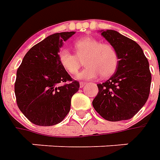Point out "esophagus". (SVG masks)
<instances>
[{
	"label": "esophagus",
	"instance_id": "obj_1",
	"mask_svg": "<svg viewBox=\"0 0 160 160\" xmlns=\"http://www.w3.org/2000/svg\"><path fill=\"white\" fill-rule=\"evenodd\" d=\"M84 85H85V83L84 82H81L80 83V88H83Z\"/></svg>",
	"mask_w": 160,
	"mask_h": 160
}]
</instances>
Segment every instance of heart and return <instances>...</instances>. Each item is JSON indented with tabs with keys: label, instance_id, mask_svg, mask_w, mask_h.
<instances>
[{
	"label": "heart",
	"instance_id": "heart-1",
	"mask_svg": "<svg viewBox=\"0 0 160 160\" xmlns=\"http://www.w3.org/2000/svg\"><path fill=\"white\" fill-rule=\"evenodd\" d=\"M76 54L67 49L58 52V61L69 74H76L84 60L87 67L77 75L78 79L89 80L101 77H109L116 71L118 64V52L112 45L102 43L92 37H83L75 44Z\"/></svg>",
	"mask_w": 160,
	"mask_h": 160
}]
</instances>
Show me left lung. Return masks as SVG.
Returning a JSON list of instances; mask_svg holds the SVG:
<instances>
[{
  "instance_id": "obj_1",
  "label": "left lung",
  "mask_w": 160,
  "mask_h": 160,
  "mask_svg": "<svg viewBox=\"0 0 160 160\" xmlns=\"http://www.w3.org/2000/svg\"><path fill=\"white\" fill-rule=\"evenodd\" d=\"M100 32L117 51L118 64L112 77L97 84L99 92L92 106L108 121L130 119L149 98L151 83L149 61L136 42L111 29Z\"/></svg>"
}]
</instances>
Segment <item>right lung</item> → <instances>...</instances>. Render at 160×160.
Listing matches in <instances>:
<instances>
[{
  "mask_svg": "<svg viewBox=\"0 0 160 160\" xmlns=\"http://www.w3.org/2000/svg\"><path fill=\"white\" fill-rule=\"evenodd\" d=\"M76 32L55 33L33 46L17 71L15 95L20 111L34 125L60 123L70 110L71 98L79 90L58 61L64 42ZM68 81L69 84H63Z\"/></svg>",
  "mask_w": 160,
  "mask_h": 160,
  "instance_id": "obj_1",
  "label": "right lung"
}]
</instances>
